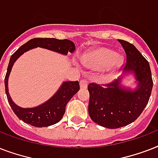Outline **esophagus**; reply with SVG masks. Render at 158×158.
I'll return each instance as SVG.
<instances>
[{"label":"esophagus","mask_w":158,"mask_h":158,"mask_svg":"<svg viewBox=\"0 0 158 158\" xmlns=\"http://www.w3.org/2000/svg\"><path fill=\"white\" fill-rule=\"evenodd\" d=\"M79 84H80V88L81 89H86L88 87V81L86 79H81L80 82H79Z\"/></svg>","instance_id":"obj_1"}]
</instances>
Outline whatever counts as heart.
Returning a JSON list of instances; mask_svg holds the SVG:
<instances>
[{"label":"heart","instance_id":"obj_1","mask_svg":"<svg viewBox=\"0 0 158 158\" xmlns=\"http://www.w3.org/2000/svg\"><path fill=\"white\" fill-rule=\"evenodd\" d=\"M82 61L93 69L113 71L122 64L123 57L107 48H100L84 55Z\"/></svg>","mask_w":158,"mask_h":158}]
</instances>
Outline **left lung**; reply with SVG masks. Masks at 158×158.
I'll list each match as a JSON object with an SVG mask.
<instances>
[{"mask_svg": "<svg viewBox=\"0 0 158 158\" xmlns=\"http://www.w3.org/2000/svg\"><path fill=\"white\" fill-rule=\"evenodd\" d=\"M126 54L122 76L104 84H89V114L98 125L108 129H117L131 124L147 106L152 89L149 63L131 43L119 39ZM132 73L137 86L130 89L121 84L124 76Z\"/></svg>", "mask_w": 158, "mask_h": 158, "instance_id": "left-lung-1", "label": "left lung"}]
</instances>
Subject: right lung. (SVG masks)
Here are the masks:
<instances>
[{
    "label": "right lung",
    "instance_id": "obj_1",
    "mask_svg": "<svg viewBox=\"0 0 158 158\" xmlns=\"http://www.w3.org/2000/svg\"><path fill=\"white\" fill-rule=\"evenodd\" d=\"M36 48H42L62 55L73 52L75 50L74 43L68 39L56 38H33L22 45L10 56L5 78V88L7 99L12 110L19 120L35 127H47L56 124L61 120L65 106L74 94L79 90L78 81H65L60 85L56 93L44 103L31 108L19 106L13 102L8 90V79L15 62L24 52Z\"/></svg>",
    "mask_w": 158,
    "mask_h": 158
}]
</instances>
